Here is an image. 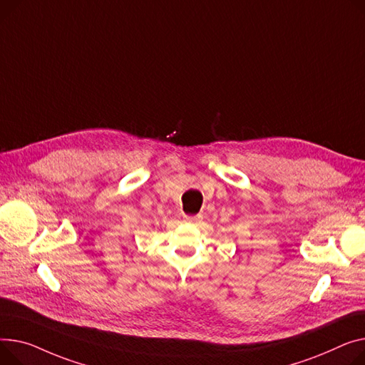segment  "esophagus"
Listing matches in <instances>:
<instances>
[{
    "label": "esophagus",
    "instance_id": "obj_1",
    "mask_svg": "<svg viewBox=\"0 0 365 365\" xmlns=\"http://www.w3.org/2000/svg\"><path fill=\"white\" fill-rule=\"evenodd\" d=\"M201 218H202L201 214H197V215H185L183 220H185L186 223H198V222L201 220Z\"/></svg>",
    "mask_w": 365,
    "mask_h": 365
}]
</instances>
